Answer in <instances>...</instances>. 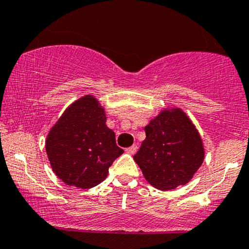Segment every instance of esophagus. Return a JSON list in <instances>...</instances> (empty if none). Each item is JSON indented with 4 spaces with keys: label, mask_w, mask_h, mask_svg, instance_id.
Returning a JSON list of instances; mask_svg holds the SVG:
<instances>
[{
    "label": "esophagus",
    "mask_w": 249,
    "mask_h": 249,
    "mask_svg": "<svg viewBox=\"0 0 249 249\" xmlns=\"http://www.w3.org/2000/svg\"><path fill=\"white\" fill-rule=\"evenodd\" d=\"M137 148H138L137 145H132V146H131V147H127L126 149H125V152H126L127 154L133 155L137 152Z\"/></svg>",
    "instance_id": "esophagus-1"
}]
</instances>
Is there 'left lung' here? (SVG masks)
Returning <instances> with one entry per match:
<instances>
[{
    "label": "left lung",
    "instance_id": "obj_1",
    "mask_svg": "<svg viewBox=\"0 0 249 249\" xmlns=\"http://www.w3.org/2000/svg\"><path fill=\"white\" fill-rule=\"evenodd\" d=\"M146 139L134 155L146 181L172 190L193 178L204 161V146L190 118L178 107L164 109L145 127Z\"/></svg>",
    "mask_w": 249,
    "mask_h": 249
}]
</instances>
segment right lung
<instances>
[{
    "label": "right lung",
    "mask_w": 249,
    "mask_h": 249,
    "mask_svg": "<svg viewBox=\"0 0 249 249\" xmlns=\"http://www.w3.org/2000/svg\"><path fill=\"white\" fill-rule=\"evenodd\" d=\"M104 109L92 95L71 103L46 138V153L55 175L67 185L89 189L103 182L109 167L124 153L107 126Z\"/></svg>",
    "instance_id": "right-lung-1"
}]
</instances>
